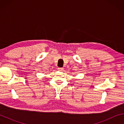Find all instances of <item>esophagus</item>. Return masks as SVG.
Returning <instances> with one entry per match:
<instances>
[{"instance_id":"34e87169","label":"esophagus","mask_w":124,"mask_h":124,"mask_svg":"<svg viewBox=\"0 0 124 124\" xmlns=\"http://www.w3.org/2000/svg\"><path fill=\"white\" fill-rule=\"evenodd\" d=\"M58 70H59L60 71H63V70H64V68H58Z\"/></svg>"}]
</instances>
